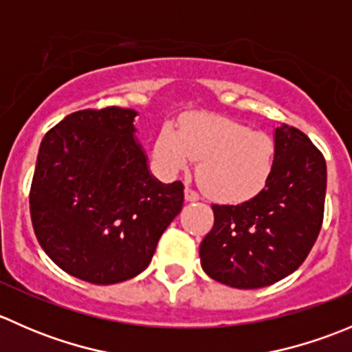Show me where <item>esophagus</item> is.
Here are the masks:
<instances>
[{"instance_id": "34e87169", "label": "esophagus", "mask_w": 352, "mask_h": 352, "mask_svg": "<svg viewBox=\"0 0 352 352\" xmlns=\"http://www.w3.org/2000/svg\"><path fill=\"white\" fill-rule=\"evenodd\" d=\"M184 192H186V201L187 202L199 201V194L194 189H190V187H186V190H184Z\"/></svg>"}]
</instances>
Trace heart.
I'll use <instances>...</instances> for the list:
<instances>
[{
    "instance_id": "1",
    "label": "heart",
    "mask_w": 352,
    "mask_h": 352,
    "mask_svg": "<svg viewBox=\"0 0 352 352\" xmlns=\"http://www.w3.org/2000/svg\"><path fill=\"white\" fill-rule=\"evenodd\" d=\"M155 156L165 172L186 170L194 160L197 180L211 197L242 202L257 196L274 166L276 146L269 134L211 113H196L165 124L155 141Z\"/></svg>"
}]
</instances>
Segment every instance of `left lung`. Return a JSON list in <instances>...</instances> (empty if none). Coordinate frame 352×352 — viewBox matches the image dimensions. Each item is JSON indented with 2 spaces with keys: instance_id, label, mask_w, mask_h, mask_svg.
Wrapping results in <instances>:
<instances>
[{
  "instance_id": "left-lung-1",
  "label": "left lung",
  "mask_w": 352,
  "mask_h": 352,
  "mask_svg": "<svg viewBox=\"0 0 352 352\" xmlns=\"http://www.w3.org/2000/svg\"><path fill=\"white\" fill-rule=\"evenodd\" d=\"M274 166L264 189L236 206L212 204L214 225L199 247L214 281L255 289L296 271L324 221L327 165L307 134L286 124L274 131Z\"/></svg>"
}]
</instances>
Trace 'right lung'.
<instances>
[{
    "label": "right lung",
    "instance_id": "add662e5",
    "mask_svg": "<svg viewBox=\"0 0 352 352\" xmlns=\"http://www.w3.org/2000/svg\"><path fill=\"white\" fill-rule=\"evenodd\" d=\"M133 109L69 113L42 140L30 187L35 236L56 265L94 285L150 265L184 204L182 182L162 184L134 138Z\"/></svg>",
    "mask_w": 352,
    "mask_h": 352
}]
</instances>
